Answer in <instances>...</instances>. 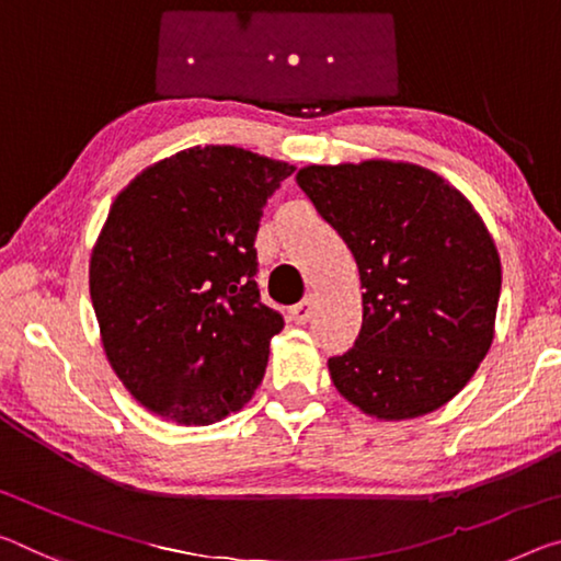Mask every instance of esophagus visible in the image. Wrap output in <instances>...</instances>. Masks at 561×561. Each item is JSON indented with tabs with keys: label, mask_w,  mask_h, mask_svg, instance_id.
I'll return each mask as SVG.
<instances>
[{
	"label": "esophagus",
	"mask_w": 561,
	"mask_h": 561,
	"mask_svg": "<svg viewBox=\"0 0 561 561\" xmlns=\"http://www.w3.org/2000/svg\"><path fill=\"white\" fill-rule=\"evenodd\" d=\"M312 312H314L312 297H305L299 301V305L289 309V314H291V319H295V324H307L309 319H312Z\"/></svg>",
	"instance_id": "esophagus-1"
}]
</instances>
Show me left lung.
<instances>
[{
	"mask_svg": "<svg viewBox=\"0 0 561 561\" xmlns=\"http://www.w3.org/2000/svg\"><path fill=\"white\" fill-rule=\"evenodd\" d=\"M297 184L359 266L362 329L329 375L377 420L430 414L494 340L502 264L472 202L432 169L389 159L309 164Z\"/></svg>",
	"mask_w": 561,
	"mask_h": 561,
	"instance_id": "obj_1",
	"label": "left lung"
}]
</instances>
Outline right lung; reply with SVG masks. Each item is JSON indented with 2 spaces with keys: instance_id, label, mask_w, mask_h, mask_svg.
Instances as JSON below:
<instances>
[{
  "instance_id": "add662e5",
  "label": "right lung",
  "mask_w": 561,
  "mask_h": 561,
  "mask_svg": "<svg viewBox=\"0 0 561 561\" xmlns=\"http://www.w3.org/2000/svg\"><path fill=\"white\" fill-rule=\"evenodd\" d=\"M295 172L242 147H192L114 199L89 262V295L114 375L162 420L239 412L284 319L260 299L262 209Z\"/></svg>"
}]
</instances>
